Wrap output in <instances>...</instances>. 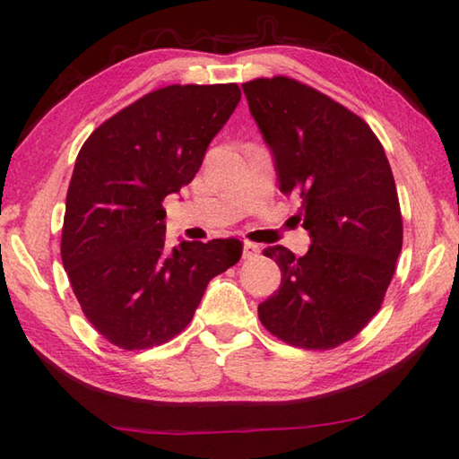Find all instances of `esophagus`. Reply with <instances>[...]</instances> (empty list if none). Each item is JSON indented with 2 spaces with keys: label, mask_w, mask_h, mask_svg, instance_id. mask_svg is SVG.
<instances>
[{
  "label": "esophagus",
  "mask_w": 459,
  "mask_h": 459,
  "mask_svg": "<svg viewBox=\"0 0 459 459\" xmlns=\"http://www.w3.org/2000/svg\"><path fill=\"white\" fill-rule=\"evenodd\" d=\"M259 251H261V247H259V245L251 243V240H245V245H243V259H253V257H257Z\"/></svg>",
  "instance_id": "34e87169"
}]
</instances>
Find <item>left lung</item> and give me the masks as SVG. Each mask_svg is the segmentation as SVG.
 Masks as SVG:
<instances>
[{
	"mask_svg": "<svg viewBox=\"0 0 459 459\" xmlns=\"http://www.w3.org/2000/svg\"><path fill=\"white\" fill-rule=\"evenodd\" d=\"M253 119L275 161L279 190L299 196L312 247L263 255L281 287L259 304V320L287 344L328 351L375 316L403 247L397 186L383 145L359 115L287 76L243 84Z\"/></svg>",
	"mask_w": 459,
	"mask_h": 459,
	"instance_id": "8db88e82",
	"label": "left lung"
}]
</instances>
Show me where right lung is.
I'll list each match as a JSON object with an SVG mask.
<instances>
[{
  "label": "right lung",
  "mask_w": 459,
  "mask_h": 459,
  "mask_svg": "<svg viewBox=\"0 0 459 459\" xmlns=\"http://www.w3.org/2000/svg\"><path fill=\"white\" fill-rule=\"evenodd\" d=\"M238 84H169L92 131L74 161L60 255L82 314L123 351L190 324L206 285L243 255L237 238L166 245V196L190 184L235 111Z\"/></svg>",
  "instance_id": "add662e5"
}]
</instances>
